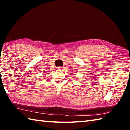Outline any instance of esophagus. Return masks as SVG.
I'll use <instances>...</instances> for the list:
<instances>
[{
    "label": "esophagus",
    "mask_w": 130,
    "mask_h": 130,
    "mask_svg": "<svg viewBox=\"0 0 130 130\" xmlns=\"http://www.w3.org/2000/svg\"><path fill=\"white\" fill-rule=\"evenodd\" d=\"M57 69H62V68H61V67H58V68H57Z\"/></svg>",
    "instance_id": "obj_1"
}]
</instances>
